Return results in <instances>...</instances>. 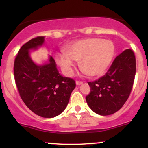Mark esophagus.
Segmentation results:
<instances>
[{"label":"esophagus","instance_id":"34e87169","mask_svg":"<svg viewBox=\"0 0 148 148\" xmlns=\"http://www.w3.org/2000/svg\"><path fill=\"white\" fill-rule=\"evenodd\" d=\"M83 82L81 81H76V84L77 85H81Z\"/></svg>","mask_w":148,"mask_h":148}]
</instances>
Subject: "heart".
<instances>
[{
	"label": "heart",
	"mask_w": 148,
	"mask_h": 148,
	"mask_svg": "<svg viewBox=\"0 0 148 148\" xmlns=\"http://www.w3.org/2000/svg\"><path fill=\"white\" fill-rule=\"evenodd\" d=\"M114 54V46L109 40L89 38L79 40L66 48V53L57 54V62L65 74L71 76L77 61L92 77H98L105 71Z\"/></svg>",
	"instance_id": "1"
}]
</instances>
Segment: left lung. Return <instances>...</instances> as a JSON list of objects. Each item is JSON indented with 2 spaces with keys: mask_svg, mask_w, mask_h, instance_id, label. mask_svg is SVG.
<instances>
[{
  "mask_svg": "<svg viewBox=\"0 0 148 148\" xmlns=\"http://www.w3.org/2000/svg\"><path fill=\"white\" fill-rule=\"evenodd\" d=\"M135 72V53L126 49L114 59L105 75L88 82L91 91L86 101L91 110L102 116L120 110L130 95Z\"/></svg>",
  "mask_w": 148,
  "mask_h": 148,
  "instance_id": "obj_1",
  "label": "left lung"
}]
</instances>
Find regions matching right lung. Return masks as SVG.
Wrapping results in <instances>:
<instances>
[{
  "label": "right lung",
  "mask_w": 148,
  "mask_h": 148,
  "mask_svg": "<svg viewBox=\"0 0 148 148\" xmlns=\"http://www.w3.org/2000/svg\"><path fill=\"white\" fill-rule=\"evenodd\" d=\"M44 38L37 36L21 46L13 70L16 86L25 104L37 115L51 118L65 110L76 83L59 74L52 56L43 65L33 62L29 51L42 46Z\"/></svg>",
  "instance_id": "1"
}]
</instances>
